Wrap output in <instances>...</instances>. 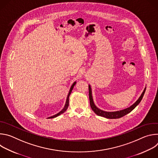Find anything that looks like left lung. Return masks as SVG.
<instances>
[{
  "label": "left lung",
  "mask_w": 158,
  "mask_h": 158,
  "mask_svg": "<svg viewBox=\"0 0 158 158\" xmlns=\"http://www.w3.org/2000/svg\"><path fill=\"white\" fill-rule=\"evenodd\" d=\"M146 89H144L143 93H142V94L141 95V96L139 97V98L138 99V101L135 102L134 104H132L131 106H130L129 107L125 109L124 110H119V111H116V112H106L104 110H102L99 109H98L94 104L93 102V99L92 98V94H91V86L89 85V101H90V105H91V107L93 109V110L95 112V113L99 116H102V117H104L106 118H108V119H118V118H120L123 117L124 116L127 114L128 113H129L130 112H131L135 107H136L141 102V101L142 100L144 94L145 93L146 91Z\"/></svg>",
  "instance_id": "8db88e82"
}]
</instances>
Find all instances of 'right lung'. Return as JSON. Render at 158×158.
Listing matches in <instances>:
<instances>
[{"instance_id":"1","label":"right lung","mask_w":158,"mask_h":158,"mask_svg":"<svg viewBox=\"0 0 158 158\" xmlns=\"http://www.w3.org/2000/svg\"><path fill=\"white\" fill-rule=\"evenodd\" d=\"M76 84V82H74V84L72 85V86H71V89H70V91H69V94H68V96H67V99H66V102H65V106H64V109L61 110V111H60L59 113H57V114H56V115H54V116H51V117H49V118H56V117H57V116H59L60 114H62L63 112H64L66 110H67V107H68V106H69V96H70V94H71V92H72V90L73 89V87H74V85Z\"/></svg>"}]
</instances>
